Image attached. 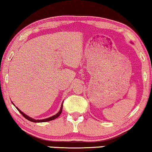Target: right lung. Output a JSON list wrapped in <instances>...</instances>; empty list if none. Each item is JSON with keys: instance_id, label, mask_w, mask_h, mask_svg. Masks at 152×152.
Here are the masks:
<instances>
[{"instance_id": "add662e5", "label": "right lung", "mask_w": 152, "mask_h": 152, "mask_svg": "<svg viewBox=\"0 0 152 152\" xmlns=\"http://www.w3.org/2000/svg\"><path fill=\"white\" fill-rule=\"evenodd\" d=\"M17 109L18 110V111H19V112H20V113L21 114V115H22L23 117H24L26 118V119H28V121H32V122H46V121H52V120H54V119H56V118L58 117V116L61 115V112H62V110H63V104L61 105V110H60V111H59V112H58V113L56 114V115H54V116H52V117H51L47 118V119H40V120H35V119H32V118L29 117H28V116H27V115H26L25 114H23V112H21L20 110H19L18 108H17Z\"/></svg>"}]
</instances>
